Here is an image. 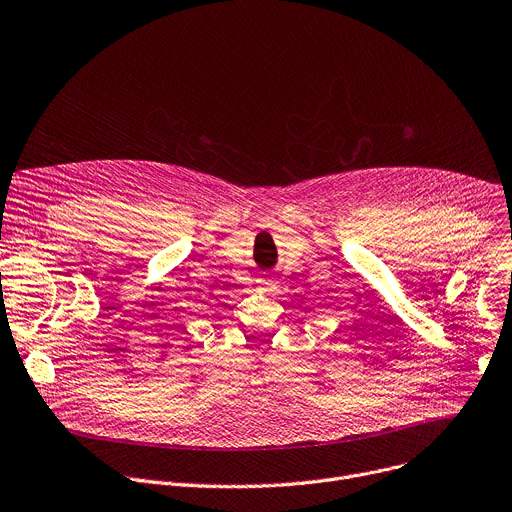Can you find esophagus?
<instances>
[{
    "instance_id": "1",
    "label": "esophagus",
    "mask_w": 512,
    "mask_h": 512,
    "mask_svg": "<svg viewBox=\"0 0 512 512\" xmlns=\"http://www.w3.org/2000/svg\"><path fill=\"white\" fill-rule=\"evenodd\" d=\"M260 289H264L266 293H270V291L277 289V281H274L272 277H268V274H266V277L260 279Z\"/></svg>"
}]
</instances>
